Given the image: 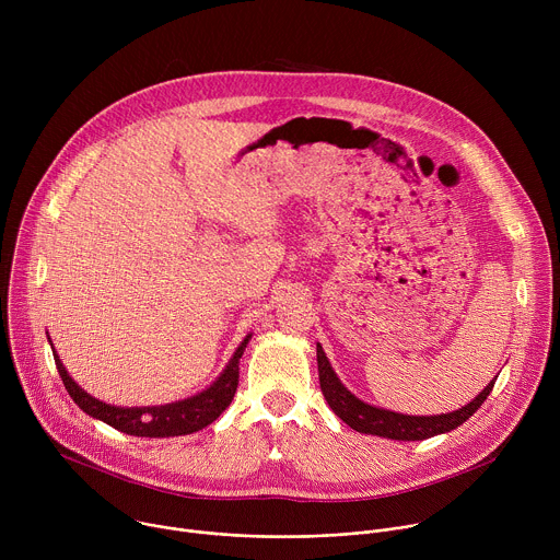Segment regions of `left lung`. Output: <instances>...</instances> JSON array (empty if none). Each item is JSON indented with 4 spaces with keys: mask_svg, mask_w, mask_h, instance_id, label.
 <instances>
[{
    "mask_svg": "<svg viewBox=\"0 0 560 560\" xmlns=\"http://www.w3.org/2000/svg\"><path fill=\"white\" fill-rule=\"evenodd\" d=\"M316 361H318V381H322V392L326 396L328 406L335 410V415L357 432L376 434L394 441H423L458 428L483 406V401L494 387V381H490L488 387L478 394L471 404H467L456 412L436 415V417H408V415H396L389 410L372 408L359 401L352 392H348L341 385L322 346H316Z\"/></svg>",
    "mask_w": 560,
    "mask_h": 560,
    "instance_id": "1",
    "label": "left lung"
}]
</instances>
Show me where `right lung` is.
Here are the masks:
<instances>
[{
  "instance_id": "obj_1",
  "label": "right lung",
  "mask_w": 560,
  "mask_h": 560,
  "mask_svg": "<svg viewBox=\"0 0 560 560\" xmlns=\"http://www.w3.org/2000/svg\"><path fill=\"white\" fill-rule=\"evenodd\" d=\"M250 337L242 341V346L236 348L234 357L225 365L223 374L201 394L186 398V401L173 404V406H162V408H115L108 404L97 401L91 394H86L82 387H79L61 365L59 357H55L57 372L72 396V401L82 408L86 415L108 423L110 428L132 434V436H182V434H192L197 430H203L210 425L232 401V396L238 385V359H242Z\"/></svg>"
}]
</instances>
